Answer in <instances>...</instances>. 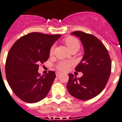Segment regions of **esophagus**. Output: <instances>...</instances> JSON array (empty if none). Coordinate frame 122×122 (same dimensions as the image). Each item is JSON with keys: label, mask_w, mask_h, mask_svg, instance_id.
<instances>
[{"label": "esophagus", "mask_w": 122, "mask_h": 122, "mask_svg": "<svg viewBox=\"0 0 122 122\" xmlns=\"http://www.w3.org/2000/svg\"><path fill=\"white\" fill-rule=\"evenodd\" d=\"M61 73H60V72H59V71H57L56 73V76H59V75H61Z\"/></svg>", "instance_id": "esophagus-1"}]
</instances>
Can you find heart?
Masks as SVG:
<instances>
[{
	"instance_id": "heart-1",
	"label": "heart",
	"mask_w": 122,
	"mask_h": 122,
	"mask_svg": "<svg viewBox=\"0 0 122 122\" xmlns=\"http://www.w3.org/2000/svg\"><path fill=\"white\" fill-rule=\"evenodd\" d=\"M64 42H65L66 45L67 46V47H68V49L70 50V51H73V49H77L79 50V49H80V42H79L78 39L75 37H72V36H69V37H66L64 39ZM54 49H55L54 46H52L50 48V50H49L50 56H52L54 54ZM73 65V63L71 61H61L56 64V68L57 70L60 71H66Z\"/></svg>"
}]
</instances>
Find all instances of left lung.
<instances>
[{
  "label": "left lung",
  "instance_id": "obj_1",
  "mask_svg": "<svg viewBox=\"0 0 122 122\" xmlns=\"http://www.w3.org/2000/svg\"><path fill=\"white\" fill-rule=\"evenodd\" d=\"M71 34L79 37L84 46L83 58L75 68V71L83 75L76 78L69 74L67 89L75 98L88 100L105 88L112 70L111 59L105 46L95 36L79 30Z\"/></svg>",
  "mask_w": 122,
  "mask_h": 122
}]
</instances>
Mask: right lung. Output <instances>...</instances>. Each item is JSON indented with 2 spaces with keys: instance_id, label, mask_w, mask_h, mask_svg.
I'll list each match as a JSON object with an SVG mask.
<instances>
[{
  "instance_id": "obj_1",
  "label": "right lung",
  "mask_w": 122,
  "mask_h": 122,
  "mask_svg": "<svg viewBox=\"0 0 122 122\" xmlns=\"http://www.w3.org/2000/svg\"><path fill=\"white\" fill-rule=\"evenodd\" d=\"M60 37V34L30 32L16 41L9 50L5 62L6 78L21 100L34 103L48 94L56 74L49 71L41 76L39 66L48 59L50 48Z\"/></svg>"
}]
</instances>
